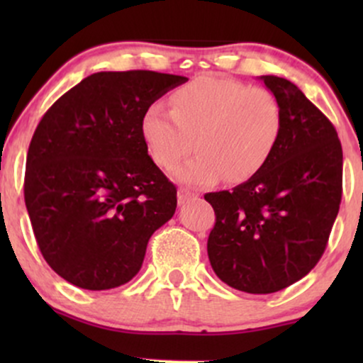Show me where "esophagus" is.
<instances>
[{
    "instance_id": "obj_1",
    "label": "esophagus",
    "mask_w": 363,
    "mask_h": 363,
    "mask_svg": "<svg viewBox=\"0 0 363 363\" xmlns=\"http://www.w3.org/2000/svg\"><path fill=\"white\" fill-rule=\"evenodd\" d=\"M198 198V194L196 193H191L189 189H184V187H181V189L177 191V199H179V205H184V203L191 201V199Z\"/></svg>"
}]
</instances>
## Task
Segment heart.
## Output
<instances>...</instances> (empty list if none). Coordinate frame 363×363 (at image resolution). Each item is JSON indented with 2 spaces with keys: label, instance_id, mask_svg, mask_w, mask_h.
<instances>
[{
  "label": "heart",
  "instance_id": "1",
  "mask_svg": "<svg viewBox=\"0 0 363 363\" xmlns=\"http://www.w3.org/2000/svg\"><path fill=\"white\" fill-rule=\"evenodd\" d=\"M172 112L148 107L141 133L162 169L176 167L194 148L198 155L174 176L193 186L220 179L237 184L268 164L283 128L281 106L269 90L218 77H198L172 95Z\"/></svg>",
  "mask_w": 363,
  "mask_h": 363
}]
</instances>
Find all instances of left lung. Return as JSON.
I'll use <instances>...</instances> for the list:
<instances>
[{"label": "left lung", "instance_id": "left-lung-1", "mask_svg": "<svg viewBox=\"0 0 363 363\" xmlns=\"http://www.w3.org/2000/svg\"><path fill=\"white\" fill-rule=\"evenodd\" d=\"M281 106L283 128L268 164L232 191L208 193L216 222L208 237L211 268L247 294L298 281L326 249L341 203L338 133L297 85L259 77Z\"/></svg>", "mask_w": 363, "mask_h": 363}]
</instances>
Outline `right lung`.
<instances>
[{
    "label": "right lung",
    "instance_id": "right-lung-1",
    "mask_svg": "<svg viewBox=\"0 0 363 363\" xmlns=\"http://www.w3.org/2000/svg\"><path fill=\"white\" fill-rule=\"evenodd\" d=\"M186 82L143 69L94 73L40 119L27 153L25 205L44 259L72 285L128 283L150 237L176 213L177 189L150 158L141 121Z\"/></svg>",
    "mask_w": 363,
    "mask_h": 363
}]
</instances>
